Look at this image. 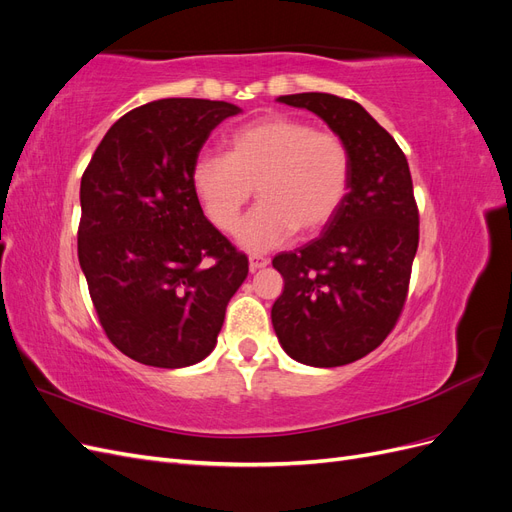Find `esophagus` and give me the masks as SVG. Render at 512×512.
I'll list each match as a JSON object with an SVG mask.
<instances>
[{"instance_id": "1", "label": "esophagus", "mask_w": 512, "mask_h": 512, "mask_svg": "<svg viewBox=\"0 0 512 512\" xmlns=\"http://www.w3.org/2000/svg\"><path fill=\"white\" fill-rule=\"evenodd\" d=\"M267 265H269V258H265V256H258V254H252V256H250V271L265 269Z\"/></svg>"}]
</instances>
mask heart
<instances>
[{
    "label": "heart",
    "mask_w": 512,
    "mask_h": 512,
    "mask_svg": "<svg viewBox=\"0 0 512 512\" xmlns=\"http://www.w3.org/2000/svg\"><path fill=\"white\" fill-rule=\"evenodd\" d=\"M352 179L350 147L339 134L290 115H267L232 130L224 156L192 164V190L209 222L235 232L256 188L258 207L239 228V243L262 252L294 232L316 235L342 209Z\"/></svg>",
    "instance_id": "1"
}]
</instances>
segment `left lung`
Instances as JSON below:
<instances>
[{
	"label": "left lung",
	"instance_id": "8db88e82",
	"mask_svg": "<svg viewBox=\"0 0 512 512\" xmlns=\"http://www.w3.org/2000/svg\"><path fill=\"white\" fill-rule=\"evenodd\" d=\"M350 147L352 179L322 235L273 258L284 290L271 309L282 348L312 367H339L376 350L408 299L418 247L410 166L395 138L365 108L333 94H292Z\"/></svg>",
	"mask_w": 512,
	"mask_h": 512
}]
</instances>
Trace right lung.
<instances>
[{
  "instance_id": "obj_1",
  "label": "right lung",
  "mask_w": 512,
  "mask_h": 512,
  "mask_svg": "<svg viewBox=\"0 0 512 512\" xmlns=\"http://www.w3.org/2000/svg\"><path fill=\"white\" fill-rule=\"evenodd\" d=\"M237 113L220 100L143 104L113 123L83 173L79 262L89 297L111 344L143 365L203 361L250 271L192 190L211 130Z\"/></svg>"
}]
</instances>
